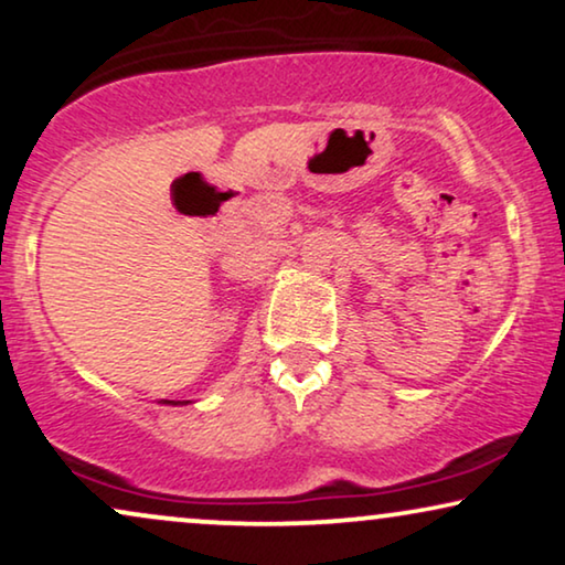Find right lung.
Masks as SVG:
<instances>
[{"label":"right lung","mask_w":565,"mask_h":565,"mask_svg":"<svg viewBox=\"0 0 565 565\" xmlns=\"http://www.w3.org/2000/svg\"><path fill=\"white\" fill-rule=\"evenodd\" d=\"M161 404H167V406H177V404H188V401H161Z\"/></svg>","instance_id":"obj_1"}]
</instances>
